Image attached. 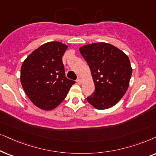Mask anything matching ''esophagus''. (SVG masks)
Listing matches in <instances>:
<instances>
[{
    "label": "esophagus",
    "instance_id": "34e87169",
    "mask_svg": "<svg viewBox=\"0 0 156 156\" xmlns=\"http://www.w3.org/2000/svg\"><path fill=\"white\" fill-rule=\"evenodd\" d=\"M76 82L78 83V84H81V83H82V81H81V79H80V78H78V79L76 80Z\"/></svg>",
    "mask_w": 156,
    "mask_h": 156
}]
</instances>
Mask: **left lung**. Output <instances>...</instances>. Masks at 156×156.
Listing matches in <instances>:
<instances>
[{
  "mask_svg": "<svg viewBox=\"0 0 156 156\" xmlns=\"http://www.w3.org/2000/svg\"><path fill=\"white\" fill-rule=\"evenodd\" d=\"M91 70L95 91L87 101L96 109L115 105L129 86L132 68L128 55L106 43H92L80 48Z\"/></svg>",
  "mask_w": 156,
  "mask_h": 156,
  "instance_id": "8db88e82",
  "label": "left lung"
}]
</instances>
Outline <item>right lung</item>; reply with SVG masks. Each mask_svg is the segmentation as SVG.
<instances>
[{"label":"right lung","mask_w":156,"mask_h":156,"mask_svg":"<svg viewBox=\"0 0 156 156\" xmlns=\"http://www.w3.org/2000/svg\"><path fill=\"white\" fill-rule=\"evenodd\" d=\"M68 46L54 41L43 44L25 60L20 82L35 105L45 111L56 108L76 81L66 78L62 58Z\"/></svg>","instance_id":"obj_1"}]
</instances>
